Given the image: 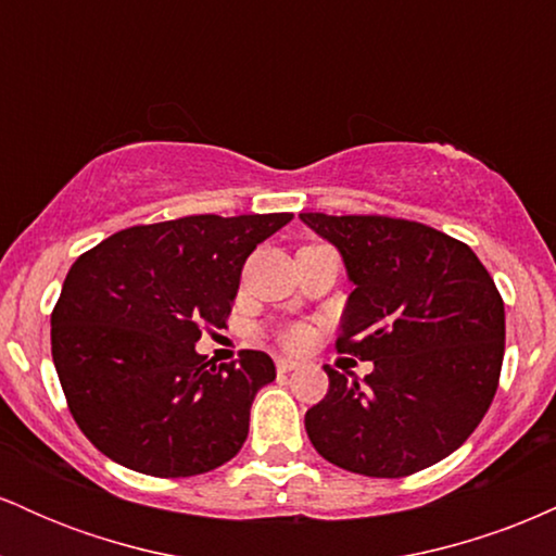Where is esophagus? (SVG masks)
Wrapping results in <instances>:
<instances>
[{
	"label": "esophagus",
	"mask_w": 556,
	"mask_h": 556,
	"mask_svg": "<svg viewBox=\"0 0 556 556\" xmlns=\"http://www.w3.org/2000/svg\"><path fill=\"white\" fill-rule=\"evenodd\" d=\"M300 363L292 361V358H277V371L279 374H290V371H298Z\"/></svg>",
	"instance_id": "esophagus-1"
}]
</instances>
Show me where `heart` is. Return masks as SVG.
Instances as JSON below:
<instances>
[{
	"instance_id": "b5f03b06",
	"label": "heart",
	"mask_w": 556,
	"mask_h": 556,
	"mask_svg": "<svg viewBox=\"0 0 556 556\" xmlns=\"http://www.w3.org/2000/svg\"><path fill=\"white\" fill-rule=\"evenodd\" d=\"M308 340H311V329L305 327V324H292V327H287L282 334V342L287 348H303V344H308Z\"/></svg>"
}]
</instances>
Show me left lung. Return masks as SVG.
Wrapping results in <instances>:
<instances>
[{
    "label": "left lung",
    "instance_id": "obj_1",
    "mask_svg": "<svg viewBox=\"0 0 556 556\" xmlns=\"http://www.w3.org/2000/svg\"><path fill=\"white\" fill-rule=\"evenodd\" d=\"M342 253L355 290L337 350L374 361L358 379L324 366L329 392L305 413L324 460L371 478L444 460L486 416L504 358V303L460 240L394 216L300 214Z\"/></svg>",
    "mask_w": 556,
    "mask_h": 556
}]
</instances>
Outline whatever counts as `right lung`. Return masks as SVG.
<instances>
[{
	"label": "right lung",
	"mask_w": 556,
	"mask_h": 556,
	"mask_svg": "<svg viewBox=\"0 0 556 556\" xmlns=\"http://www.w3.org/2000/svg\"><path fill=\"white\" fill-rule=\"evenodd\" d=\"M292 214H195L138 225L70 266L52 358L75 424L114 463L156 478L208 473L240 452L256 392L277 368L195 353L227 327L245 258Z\"/></svg>",
	"instance_id": "1"
}]
</instances>
